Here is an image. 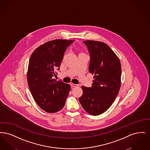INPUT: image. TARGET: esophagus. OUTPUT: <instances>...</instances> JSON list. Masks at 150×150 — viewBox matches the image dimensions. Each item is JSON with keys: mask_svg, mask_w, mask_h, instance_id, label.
I'll return each mask as SVG.
<instances>
[{"mask_svg": "<svg viewBox=\"0 0 150 150\" xmlns=\"http://www.w3.org/2000/svg\"><path fill=\"white\" fill-rule=\"evenodd\" d=\"M70 86H71L72 88L78 87V86H79V85H78V84H73V83H70Z\"/></svg>", "mask_w": 150, "mask_h": 150, "instance_id": "34e87169", "label": "esophagus"}]
</instances>
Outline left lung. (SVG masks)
Returning a JSON list of instances; mask_svg holds the SVG:
<instances>
[{"instance_id": "1", "label": "left lung", "mask_w": 150, "mask_h": 150, "mask_svg": "<svg viewBox=\"0 0 150 150\" xmlns=\"http://www.w3.org/2000/svg\"><path fill=\"white\" fill-rule=\"evenodd\" d=\"M90 54L89 71L94 75L91 87L81 86L79 101L87 112L99 115L112 105L119 92L121 67L119 58L105 43L86 40Z\"/></svg>"}]
</instances>
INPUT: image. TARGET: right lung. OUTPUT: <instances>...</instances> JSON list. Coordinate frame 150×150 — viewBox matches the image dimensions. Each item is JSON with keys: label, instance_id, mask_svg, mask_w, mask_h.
Masks as SVG:
<instances>
[{"label": "right lung", "instance_id": "right-lung-1", "mask_svg": "<svg viewBox=\"0 0 150 150\" xmlns=\"http://www.w3.org/2000/svg\"><path fill=\"white\" fill-rule=\"evenodd\" d=\"M74 40L56 39L39 46L29 61L28 82L36 103L44 111L54 113L64 106L71 87L53 78L59 70L67 48Z\"/></svg>", "mask_w": 150, "mask_h": 150}]
</instances>
